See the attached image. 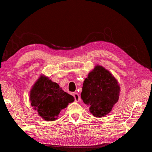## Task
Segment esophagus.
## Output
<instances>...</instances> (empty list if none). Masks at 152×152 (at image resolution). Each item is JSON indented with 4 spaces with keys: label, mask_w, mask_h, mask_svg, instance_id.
Returning <instances> with one entry per match:
<instances>
[{
    "label": "esophagus",
    "mask_w": 152,
    "mask_h": 152,
    "mask_svg": "<svg viewBox=\"0 0 152 152\" xmlns=\"http://www.w3.org/2000/svg\"><path fill=\"white\" fill-rule=\"evenodd\" d=\"M73 97H74V98H75V102H79L80 98V96H79V94H78L77 93H74L73 94Z\"/></svg>",
    "instance_id": "esophagus-1"
}]
</instances>
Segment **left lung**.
<instances>
[{"mask_svg":"<svg viewBox=\"0 0 152 152\" xmlns=\"http://www.w3.org/2000/svg\"><path fill=\"white\" fill-rule=\"evenodd\" d=\"M120 93L121 86L116 78L107 69L97 65L83 82L81 98L94 117L102 118L112 112Z\"/></svg>","mask_w":152,"mask_h":152,"instance_id":"obj_1","label":"left lung"}]
</instances>
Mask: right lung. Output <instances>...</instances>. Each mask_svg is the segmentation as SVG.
Listing matches in <instances>:
<instances>
[{"label":"right lung","mask_w":152,"mask_h":152,"mask_svg":"<svg viewBox=\"0 0 152 152\" xmlns=\"http://www.w3.org/2000/svg\"><path fill=\"white\" fill-rule=\"evenodd\" d=\"M29 100L31 107L41 118L46 121H54L58 119L61 110L75 99L49 77L41 74L31 87Z\"/></svg>","instance_id":"add662e5"}]
</instances>
